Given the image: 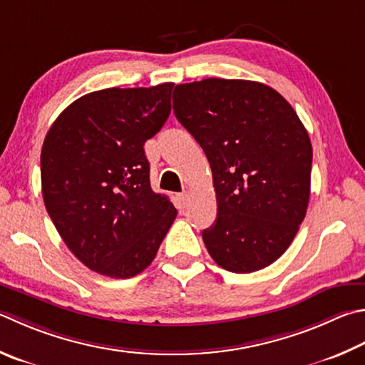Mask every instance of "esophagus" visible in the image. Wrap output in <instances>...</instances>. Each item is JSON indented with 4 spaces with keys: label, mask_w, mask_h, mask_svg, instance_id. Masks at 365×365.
I'll return each mask as SVG.
<instances>
[{
    "label": "esophagus",
    "mask_w": 365,
    "mask_h": 365,
    "mask_svg": "<svg viewBox=\"0 0 365 365\" xmlns=\"http://www.w3.org/2000/svg\"><path fill=\"white\" fill-rule=\"evenodd\" d=\"M188 201H190V193H188V191H183V193L177 195V202H178V205H180V207H185V205L188 204Z\"/></svg>",
    "instance_id": "1"
}]
</instances>
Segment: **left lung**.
I'll use <instances>...</instances> for the list:
<instances>
[{"mask_svg":"<svg viewBox=\"0 0 365 365\" xmlns=\"http://www.w3.org/2000/svg\"><path fill=\"white\" fill-rule=\"evenodd\" d=\"M172 101L212 169L217 220L202 231L210 257L231 273L268 267L307 215L313 148L300 118L279 92L246 79L178 84Z\"/></svg>","mask_w":365,"mask_h":365,"instance_id":"left-lung-1","label":"left lung"}]
</instances>
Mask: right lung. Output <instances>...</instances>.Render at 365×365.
Wrapping results in <instances>:
<instances>
[{"label":"right lung","instance_id":"1","mask_svg":"<svg viewBox=\"0 0 365 365\" xmlns=\"http://www.w3.org/2000/svg\"><path fill=\"white\" fill-rule=\"evenodd\" d=\"M174 84L79 97L46 134L41 187L58 235L89 269L129 279L148 267L177 210L150 185L143 145L170 115Z\"/></svg>","mask_w":365,"mask_h":365}]
</instances>
